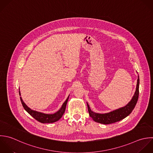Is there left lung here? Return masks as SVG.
Instances as JSON below:
<instances>
[{
    "mask_svg": "<svg viewBox=\"0 0 153 153\" xmlns=\"http://www.w3.org/2000/svg\"><path fill=\"white\" fill-rule=\"evenodd\" d=\"M139 85L140 77L138 76L136 91L132 100L124 107L119 108L110 113L105 114H99L94 113L91 110L89 104L87 103L88 112L90 117L92 118L94 121L104 125L114 123L125 119L132 113L137 103L139 97Z\"/></svg>",
    "mask_w": 153,
    "mask_h": 153,
    "instance_id": "8db88e82",
    "label": "left lung"
}]
</instances>
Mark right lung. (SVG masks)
Returning <instances> with one entry per match:
<instances>
[{"mask_svg":"<svg viewBox=\"0 0 153 153\" xmlns=\"http://www.w3.org/2000/svg\"><path fill=\"white\" fill-rule=\"evenodd\" d=\"M19 94L20 95L19 91ZM68 98H69V97L66 100V101L64 102L61 109L59 111H58L56 113H55L53 114H43V113L37 112L36 111H33V110H31L30 108H28L25 105V104L23 102L21 97H20V100H21V104H22L24 108L34 119H35L36 120H37L38 122H39L42 123H51L55 122L61 118V117L62 116V115L64 114V113L65 112V107L67 105V103Z\"/></svg>","mask_w":153,"mask_h":153,"instance_id":"right-lung-1","label":"right lung"}]
</instances>
